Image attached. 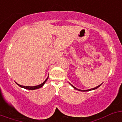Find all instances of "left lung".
Here are the masks:
<instances>
[{
	"instance_id": "1",
	"label": "left lung",
	"mask_w": 122,
	"mask_h": 122,
	"mask_svg": "<svg viewBox=\"0 0 122 122\" xmlns=\"http://www.w3.org/2000/svg\"><path fill=\"white\" fill-rule=\"evenodd\" d=\"M71 86H72V87H73V88H74V89H76V90H79V91H84V92H86V91H89V90H95V89H97V88H98L99 87H100V86H101V85H100V86H97V87H95V88H93V89H89V90H79V89H76V87H74V86H72L71 84Z\"/></svg>"
}]
</instances>
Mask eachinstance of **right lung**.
Listing matches in <instances>:
<instances>
[{
    "label": "right lung",
    "instance_id": "right-lung-1",
    "mask_svg": "<svg viewBox=\"0 0 122 122\" xmlns=\"http://www.w3.org/2000/svg\"><path fill=\"white\" fill-rule=\"evenodd\" d=\"M48 77H47V79H46V80H45L42 83V84H41L38 85V86H32V87H30V86H21V85L18 84H18L19 87H22V88H24V89H28V90H35V89H40V87H41L42 86H43V85L45 84V83L46 82V81L48 80Z\"/></svg>",
    "mask_w": 122,
    "mask_h": 122
}]
</instances>
